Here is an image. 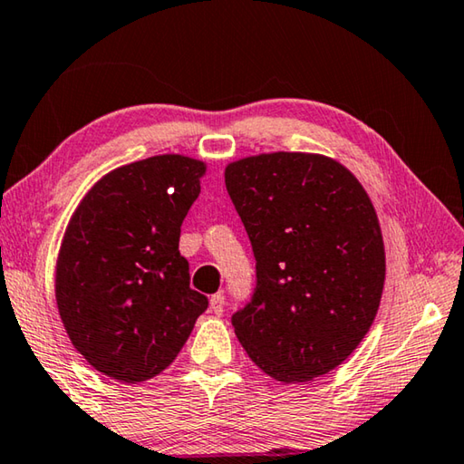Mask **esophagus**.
<instances>
[{
    "label": "esophagus",
    "instance_id": "34e87169",
    "mask_svg": "<svg viewBox=\"0 0 464 464\" xmlns=\"http://www.w3.org/2000/svg\"><path fill=\"white\" fill-rule=\"evenodd\" d=\"M210 311H213L215 315H221L225 311V296L221 293L210 296Z\"/></svg>",
    "mask_w": 464,
    "mask_h": 464
}]
</instances>
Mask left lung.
I'll list each match as a JSON object with an SVG mask.
<instances>
[{
  "mask_svg": "<svg viewBox=\"0 0 464 464\" xmlns=\"http://www.w3.org/2000/svg\"><path fill=\"white\" fill-rule=\"evenodd\" d=\"M225 186L257 262L235 335L280 382L327 374L364 340L381 304L387 264L371 196L334 157L301 151L227 163Z\"/></svg>",
  "mask_w": 464,
  "mask_h": 464,
  "instance_id": "8db88e82",
  "label": "left lung"
}]
</instances>
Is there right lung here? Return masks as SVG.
Wrapping results in <instances>:
<instances>
[{"instance_id": "obj_1", "label": "right lung", "mask_w": 464, "mask_h": 464, "mask_svg": "<svg viewBox=\"0 0 464 464\" xmlns=\"http://www.w3.org/2000/svg\"><path fill=\"white\" fill-rule=\"evenodd\" d=\"M207 163L179 153L121 166L77 204L54 266L63 327L92 368L121 382L174 362L207 296L190 288L179 227Z\"/></svg>"}]
</instances>
